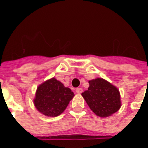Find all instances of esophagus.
<instances>
[{"mask_svg": "<svg viewBox=\"0 0 148 148\" xmlns=\"http://www.w3.org/2000/svg\"><path fill=\"white\" fill-rule=\"evenodd\" d=\"M75 91H76L77 94H81V93L83 92V89L81 88H76V90H75Z\"/></svg>", "mask_w": 148, "mask_h": 148, "instance_id": "1", "label": "esophagus"}]
</instances>
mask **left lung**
<instances>
[{"mask_svg": "<svg viewBox=\"0 0 148 148\" xmlns=\"http://www.w3.org/2000/svg\"><path fill=\"white\" fill-rule=\"evenodd\" d=\"M88 90L81 94L90 110L101 117L110 116L121 108L117 88L102 78L89 81Z\"/></svg>", "mask_w": 148, "mask_h": 148, "instance_id": "8db88e82", "label": "left lung"}]
</instances>
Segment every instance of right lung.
Instances as JSON below:
<instances>
[{
  "instance_id": "1",
  "label": "right lung",
  "mask_w": 148,
  "mask_h": 148,
  "mask_svg": "<svg viewBox=\"0 0 148 148\" xmlns=\"http://www.w3.org/2000/svg\"><path fill=\"white\" fill-rule=\"evenodd\" d=\"M74 93L55 78L40 84L36 92L34 103L38 111L50 117L60 114L74 97Z\"/></svg>"
}]
</instances>
